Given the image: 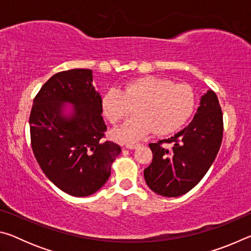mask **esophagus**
Listing matches in <instances>:
<instances>
[{
	"label": "esophagus",
	"instance_id": "1",
	"mask_svg": "<svg viewBox=\"0 0 251 251\" xmlns=\"http://www.w3.org/2000/svg\"><path fill=\"white\" fill-rule=\"evenodd\" d=\"M139 146V144H127L126 148H128V150H135V148H137Z\"/></svg>",
	"mask_w": 251,
	"mask_h": 251
}]
</instances>
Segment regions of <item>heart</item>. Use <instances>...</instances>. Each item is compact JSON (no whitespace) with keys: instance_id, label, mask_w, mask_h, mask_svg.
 Instances as JSON below:
<instances>
[{"instance_id":"obj_1","label":"heart","mask_w":251,"mask_h":251,"mask_svg":"<svg viewBox=\"0 0 251 251\" xmlns=\"http://www.w3.org/2000/svg\"><path fill=\"white\" fill-rule=\"evenodd\" d=\"M136 105L137 116L113 130L115 141L133 144L152 130L160 136L175 133L193 115L196 96L189 85L143 76L127 82L121 90L109 88L100 101L103 114L113 124L125 118L130 113V106Z\"/></svg>"}]
</instances>
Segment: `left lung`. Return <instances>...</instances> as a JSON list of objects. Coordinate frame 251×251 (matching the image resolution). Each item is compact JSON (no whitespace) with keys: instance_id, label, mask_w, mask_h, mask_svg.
I'll list each match as a JSON object with an SVG mask.
<instances>
[{"instance_id":"obj_1","label":"left lung","mask_w":251,"mask_h":251,"mask_svg":"<svg viewBox=\"0 0 251 251\" xmlns=\"http://www.w3.org/2000/svg\"><path fill=\"white\" fill-rule=\"evenodd\" d=\"M223 112L217 95L207 91L193 121L168 139L150 144L152 161L144 169L147 186L165 197H178L193 189L214 163L222 145ZM173 142L171 150L161 146Z\"/></svg>"}]
</instances>
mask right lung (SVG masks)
I'll return each instance as SVG.
<instances>
[{
	"mask_svg": "<svg viewBox=\"0 0 251 251\" xmlns=\"http://www.w3.org/2000/svg\"><path fill=\"white\" fill-rule=\"evenodd\" d=\"M100 101L88 69L53 75L33 100V152L49 179L71 196H90L100 190L122 151L120 145L103 139L107 127Z\"/></svg>",
	"mask_w": 251,
	"mask_h": 251,
	"instance_id": "add662e5",
	"label": "right lung"
}]
</instances>
